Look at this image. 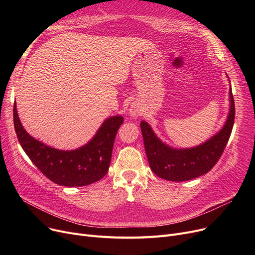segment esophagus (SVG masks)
Here are the masks:
<instances>
[{
	"instance_id": "34e87169",
	"label": "esophagus",
	"mask_w": 255,
	"mask_h": 255,
	"mask_svg": "<svg viewBox=\"0 0 255 255\" xmlns=\"http://www.w3.org/2000/svg\"><path fill=\"white\" fill-rule=\"evenodd\" d=\"M129 114H130V116L132 117V118H138V117H140L141 116V111L138 109L137 106H135V105H132L131 107H130V110H129Z\"/></svg>"
}]
</instances>
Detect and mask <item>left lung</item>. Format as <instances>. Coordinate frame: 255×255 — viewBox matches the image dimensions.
Returning a JSON list of instances; mask_svg holds the SVG:
<instances>
[{"label": "left lung", "mask_w": 255, "mask_h": 255, "mask_svg": "<svg viewBox=\"0 0 255 255\" xmlns=\"http://www.w3.org/2000/svg\"><path fill=\"white\" fill-rule=\"evenodd\" d=\"M231 109L222 129L206 142L190 149H173L163 143L150 125L141 121L140 129L144 150L151 169L159 178L183 182L195 179L210 171L221 157L230 139L235 121V101L230 90Z\"/></svg>", "instance_id": "8db88e82"}]
</instances>
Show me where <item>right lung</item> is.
Listing matches in <instances>:
<instances>
[{
  "instance_id": "obj_1",
  "label": "right lung",
  "mask_w": 255,
  "mask_h": 255,
  "mask_svg": "<svg viewBox=\"0 0 255 255\" xmlns=\"http://www.w3.org/2000/svg\"><path fill=\"white\" fill-rule=\"evenodd\" d=\"M123 121L121 116L106 119L87 144L73 151H61L32 137L20 123L16 103L13 106V122L21 148L47 179L67 187L90 185L106 175L117 132Z\"/></svg>"
}]
</instances>
